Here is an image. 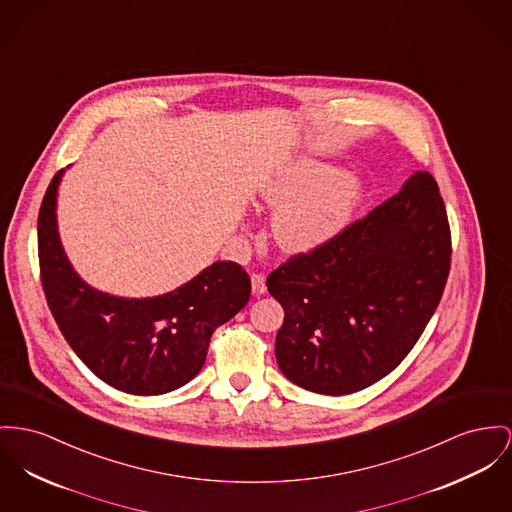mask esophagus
I'll list each match as a JSON object with an SVG mask.
<instances>
[{
    "mask_svg": "<svg viewBox=\"0 0 512 512\" xmlns=\"http://www.w3.org/2000/svg\"><path fill=\"white\" fill-rule=\"evenodd\" d=\"M250 281H252V293H254L256 297H260V295L266 293V277H264V273H252V275H250Z\"/></svg>",
    "mask_w": 512,
    "mask_h": 512,
    "instance_id": "1",
    "label": "esophagus"
}]
</instances>
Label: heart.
I'll return each mask as SVG.
<instances>
[{"mask_svg":"<svg viewBox=\"0 0 512 512\" xmlns=\"http://www.w3.org/2000/svg\"><path fill=\"white\" fill-rule=\"evenodd\" d=\"M361 194L359 178L305 161L268 178L260 188V202L275 209V244L283 252L305 254L340 235L349 225Z\"/></svg>","mask_w":512,"mask_h":512,"instance_id":"obj_1","label":"heart"}]
</instances>
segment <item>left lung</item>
I'll return each instance as SVG.
<instances>
[{"label":"left lung","mask_w":512,"mask_h":512,"mask_svg":"<svg viewBox=\"0 0 512 512\" xmlns=\"http://www.w3.org/2000/svg\"><path fill=\"white\" fill-rule=\"evenodd\" d=\"M450 254L439 186L417 171L336 239L291 256L266 281L285 310L275 338L281 373L328 396L392 373L439 307Z\"/></svg>","instance_id":"left-lung-1"}]
</instances>
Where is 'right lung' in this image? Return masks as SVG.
Wrapping results in <instances>:
<instances>
[{
    "label": "right lung",
    "instance_id": "obj_1",
    "mask_svg": "<svg viewBox=\"0 0 512 512\" xmlns=\"http://www.w3.org/2000/svg\"><path fill=\"white\" fill-rule=\"evenodd\" d=\"M62 172L38 211L40 281L52 316L77 357L106 384L137 396L184 386L204 367L215 328L250 299L237 262H215L171 293L114 297L87 285L69 264L56 223Z\"/></svg>",
    "mask_w": 512,
    "mask_h": 512
}]
</instances>
